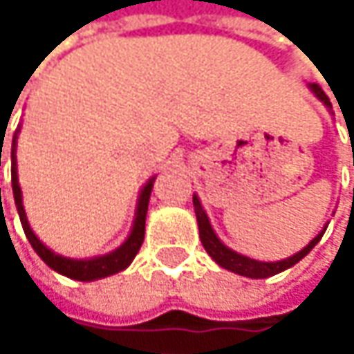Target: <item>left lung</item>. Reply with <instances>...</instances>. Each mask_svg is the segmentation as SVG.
<instances>
[{"label":"left lung","instance_id":"8db88e82","mask_svg":"<svg viewBox=\"0 0 354 354\" xmlns=\"http://www.w3.org/2000/svg\"><path fill=\"white\" fill-rule=\"evenodd\" d=\"M308 88L314 92V96L318 98L319 102H324V106L328 110H332V104L328 100V96L324 94V90L319 88L318 84H308ZM354 164V160H353ZM192 205H194V213H196V221H198V236H201V242H203V248L207 250V254L225 270H232L236 274H242V277H248V279H266V277H272V274H279L287 268H291L293 264H297L304 256H308L312 252V248L318 244L326 232L328 225H324V230L319 232L318 236L304 248L299 250L297 254L289 256V258H283V260H277V262H262V260H254L250 256H244V254H238L236 250L227 248L219 238L217 234L213 232L211 227V221L201 205V198L196 194H192Z\"/></svg>","mask_w":354,"mask_h":354}]
</instances>
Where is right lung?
<instances>
[{
    "label": "right lung",
    "mask_w": 354,
    "mask_h": 354,
    "mask_svg": "<svg viewBox=\"0 0 354 354\" xmlns=\"http://www.w3.org/2000/svg\"><path fill=\"white\" fill-rule=\"evenodd\" d=\"M16 145H18V131L12 139V190H14V201H16V209H18V215H20V221H22V227H24V234L28 238V242L32 244L35 252L44 260L46 266H50L55 272L59 274H65L69 279H75V281H98V279H104L110 274H116L120 270H124L133 258L137 256L139 248L143 244V238H145V217H147V205H149V196H151V188H153V182L156 176H151L143 188L139 190V198H137V209H135V219H133V227H131V234L129 238L108 254L102 256H94V258H67V256H61L57 252H53L50 248H46L32 232L30 223H28V217H26V211H24V203H22V188H20V182H18V162H16ZM3 147V145H1ZM1 158V149H0Z\"/></svg>",
    "instance_id": "right-lung-1"
}]
</instances>
